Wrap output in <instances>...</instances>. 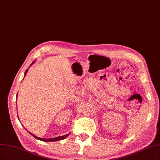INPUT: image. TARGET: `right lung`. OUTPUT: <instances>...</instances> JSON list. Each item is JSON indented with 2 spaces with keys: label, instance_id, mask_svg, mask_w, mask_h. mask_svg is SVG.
<instances>
[{
  "label": "right lung",
  "instance_id": "1",
  "mask_svg": "<svg viewBox=\"0 0 160 160\" xmlns=\"http://www.w3.org/2000/svg\"><path fill=\"white\" fill-rule=\"evenodd\" d=\"M35 61H34V62H32V63L30 65V66L29 67V68L31 66V65H33V63H35ZM28 69L26 70V71L25 72V74H24V78L25 77V75H26V73H28ZM18 97V94H17V95H16V97ZM28 131V130H27ZM28 132L29 133H30L31 135L33 136V137H35V138H37V139H38V140H42V141H45V142H55V141H58V140H63V139H64V138H66V137H68L69 135V134H70V132L69 133H68V134H67V135H63V136H60V137H54V138H40V137H37V136H35V135H34L33 134H32L31 132H29L28 131Z\"/></svg>",
  "mask_w": 160,
  "mask_h": 160
}]
</instances>
